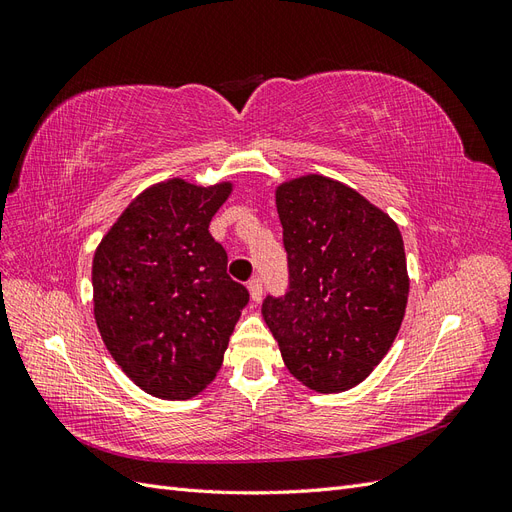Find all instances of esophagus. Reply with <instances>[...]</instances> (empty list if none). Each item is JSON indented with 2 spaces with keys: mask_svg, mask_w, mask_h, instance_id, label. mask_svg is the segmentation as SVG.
Instances as JSON below:
<instances>
[{
  "mask_svg": "<svg viewBox=\"0 0 512 512\" xmlns=\"http://www.w3.org/2000/svg\"><path fill=\"white\" fill-rule=\"evenodd\" d=\"M247 288H250V297H252L254 303L262 301V280H260V277H254V280L247 284Z\"/></svg>",
  "mask_w": 512,
  "mask_h": 512,
  "instance_id": "1",
  "label": "esophagus"
}]
</instances>
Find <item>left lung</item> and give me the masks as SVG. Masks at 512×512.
Listing matches in <instances>:
<instances>
[{
    "instance_id": "left-lung-1",
    "label": "left lung",
    "mask_w": 512,
    "mask_h": 512,
    "mask_svg": "<svg viewBox=\"0 0 512 512\" xmlns=\"http://www.w3.org/2000/svg\"><path fill=\"white\" fill-rule=\"evenodd\" d=\"M288 290L262 316L290 374L318 393L363 382L393 346L408 303L397 224L348 185L322 175L282 183Z\"/></svg>"
}]
</instances>
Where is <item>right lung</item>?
I'll return each instance as SVG.
<instances>
[{
  "label": "right lung",
  "mask_w": 512,
  "mask_h": 512,
  "mask_svg": "<svg viewBox=\"0 0 512 512\" xmlns=\"http://www.w3.org/2000/svg\"><path fill=\"white\" fill-rule=\"evenodd\" d=\"M232 190L170 179L136 196L98 245L94 316L126 376L160 399H190L222 367L250 292L226 273L209 222Z\"/></svg>",
  "instance_id": "obj_1"
}]
</instances>
